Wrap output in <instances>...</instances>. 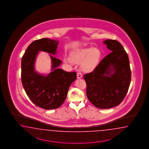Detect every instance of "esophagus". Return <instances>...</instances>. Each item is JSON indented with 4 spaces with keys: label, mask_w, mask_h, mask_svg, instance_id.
I'll use <instances>...</instances> for the list:
<instances>
[{
    "label": "esophagus",
    "mask_w": 149,
    "mask_h": 149,
    "mask_svg": "<svg viewBox=\"0 0 149 149\" xmlns=\"http://www.w3.org/2000/svg\"><path fill=\"white\" fill-rule=\"evenodd\" d=\"M82 77V75L81 72H79L77 73V79H81Z\"/></svg>",
    "instance_id": "34e87169"
}]
</instances>
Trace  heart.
<instances>
[{"label": "heart", "mask_w": 149, "mask_h": 149, "mask_svg": "<svg viewBox=\"0 0 149 149\" xmlns=\"http://www.w3.org/2000/svg\"><path fill=\"white\" fill-rule=\"evenodd\" d=\"M100 50L95 48L81 49L74 52L71 54L72 62L77 64H81V68L86 72L92 70L96 67L100 57ZM65 63L70 64L72 61L68 58L64 59Z\"/></svg>", "instance_id": "1"}]
</instances>
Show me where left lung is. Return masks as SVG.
Wrapping results in <instances>:
<instances>
[{
    "label": "left lung",
    "mask_w": 149,
    "mask_h": 149,
    "mask_svg": "<svg viewBox=\"0 0 149 149\" xmlns=\"http://www.w3.org/2000/svg\"><path fill=\"white\" fill-rule=\"evenodd\" d=\"M111 52L103 59L92 72L84 75L86 95L99 109L111 108L122 102L130 85L131 71L128 54L117 40L103 41Z\"/></svg>",
    "instance_id": "8db88e82"
}]
</instances>
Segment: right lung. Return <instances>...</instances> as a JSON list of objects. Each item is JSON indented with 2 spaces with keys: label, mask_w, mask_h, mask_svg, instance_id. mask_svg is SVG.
Returning a JSON list of instances; mask_svg holds the SVG:
<instances>
[{
  "label": "right lung",
  "mask_w": 149,
  "mask_h": 149,
  "mask_svg": "<svg viewBox=\"0 0 149 149\" xmlns=\"http://www.w3.org/2000/svg\"><path fill=\"white\" fill-rule=\"evenodd\" d=\"M58 44V41L47 38L34 41L22 58L23 88L34 104L46 110L58 108L66 99L70 85L77 79L76 72H67L58 68L62 61L51 54V72L42 75L36 70L35 63L39 51L54 55Z\"/></svg>",
  "instance_id": "add662e5"
}]
</instances>
